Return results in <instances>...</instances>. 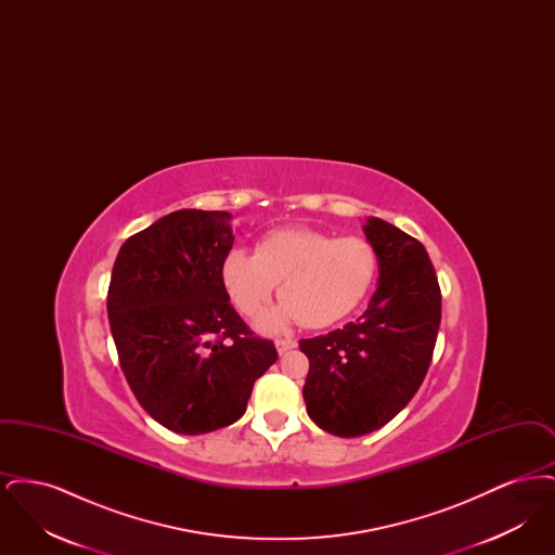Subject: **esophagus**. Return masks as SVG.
Wrapping results in <instances>:
<instances>
[{
  "mask_svg": "<svg viewBox=\"0 0 555 555\" xmlns=\"http://www.w3.org/2000/svg\"><path fill=\"white\" fill-rule=\"evenodd\" d=\"M297 347V341L295 339H276V351L283 356V353H287L289 349H295Z\"/></svg>",
  "mask_w": 555,
  "mask_h": 555,
  "instance_id": "obj_1",
  "label": "esophagus"
}]
</instances>
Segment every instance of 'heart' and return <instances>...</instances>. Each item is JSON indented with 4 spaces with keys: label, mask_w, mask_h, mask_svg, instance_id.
Here are the masks:
<instances>
[{
    "label": "heart",
    "mask_w": 555,
    "mask_h": 555,
    "mask_svg": "<svg viewBox=\"0 0 555 555\" xmlns=\"http://www.w3.org/2000/svg\"><path fill=\"white\" fill-rule=\"evenodd\" d=\"M378 254L362 235L333 237L312 229H274L258 238L254 254L233 247L220 264V281L243 317L260 314L276 283L283 301L258 318L264 333L295 322L310 328L349 317L369 295Z\"/></svg>",
    "instance_id": "1"
}]
</instances>
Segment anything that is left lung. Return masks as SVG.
Returning <instances> with one entry per match:
<instances>
[{"label": "left lung", "mask_w": 555, "mask_h": 555, "mask_svg": "<svg viewBox=\"0 0 555 555\" xmlns=\"http://www.w3.org/2000/svg\"><path fill=\"white\" fill-rule=\"evenodd\" d=\"M378 287L356 322L299 347L310 360L308 414L337 437H362L397 416L423 385L441 324V289L418 238L369 218Z\"/></svg>", "instance_id": "left-lung-1"}]
</instances>
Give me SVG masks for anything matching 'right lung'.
Wrapping results in <instances>:
<instances>
[{
  "label": "right lung",
  "mask_w": 555,
  "mask_h": 555,
  "mask_svg": "<svg viewBox=\"0 0 555 555\" xmlns=\"http://www.w3.org/2000/svg\"><path fill=\"white\" fill-rule=\"evenodd\" d=\"M229 211L177 210L120 247L107 318L120 369L143 410L181 435L237 423L279 353L229 301L220 264Z\"/></svg>",
  "instance_id": "1"
}]
</instances>
